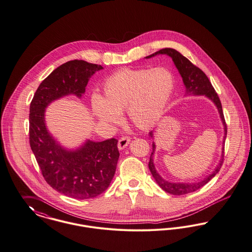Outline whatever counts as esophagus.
Masks as SVG:
<instances>
[{
	"label": "esophagus",
	"mask_w": 252,
	"mask_h": 252,
	"mask_svg": "<svg viewBox=\"0 0 252 252\" xmlns=\"http://www.w3.org/2000/svg\"><path fill=\"white\" fill-rule=\"evenodd\" d=\"M129 142H130V138H129V137H127V136H124V137H122V138L119 140L118 142L119 149H120V150H122V149L126 148V147L128 146Z\"/></svg>",
	"instance_id": "esophagus-1"
}]
</instances>
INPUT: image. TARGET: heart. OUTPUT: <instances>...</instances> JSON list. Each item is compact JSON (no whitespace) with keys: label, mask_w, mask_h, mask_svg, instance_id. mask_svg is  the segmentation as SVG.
<instances>
[{"label":"heart","mask_w":252,"mask_h":252,"mask_svg":"<svg viewBox=\"0 0 252 252\" xmlns=\"http://www.w3.org/2000/svg\"><path fill=\"white\" fill-rule=\"evenodd\" d=\"M174 87L173 75L164 67L125 68L104 80L101 96L91 99L92 112L102 125L113 126L126 110L133 126L148 129L162 117Z\"/></svg>","instance_id":"b5f03b06"}]
</instances>
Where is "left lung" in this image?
I'll return each instance as SVG.
<instances>
[{
	"label": "left lung",
	"mask_w": 252,
	"mask_h": 252,
	"mask_svg": "<svg viewBox=\"0 0 252 252\" xmlns=\"http://www.w3.org/2000/svg\"><path fill=\"white\" fill-rule=\"evenodd\" d=\"M163 54L169 56L173 61L175 66L177 67L178 71L183 79V83L186 87V95L187 96L188 95L189 96L204 95L208 98L213 104H215V106L217 107L218 112L220 114V118L222 121L223 131H224V136H223V140H222V154H221V159L219 161V163L214 168V170L210 174L207 175V177L204 178L203 180H201L199 182H193V183L192 182L191 183L168 182V181L164 180L157 172L155 165H154V162H153V155L155 153V148H156L155 143L153 142L152 152H151L149 163H148V167H149V170H150L152 176L155 179V181L159 185V187L165 192L170 193L172 195H185V194L198 190L199 189H201L202 187H204L206 184H207L220 171L222 161H223V149H224L223 146H224V140L226 138V124H225L223 113H222L221 101H220L215 89H213L211 83L209 82L207 75L205 74L199 67L194 65L189 60L187 59L185 56H183L180 52H178L177 50H175L173 48H163L149 56H147L146 59H149L156 55H163ZM149 136L152 139L154 138L153 131H150Z\"/></svg>",
	"instance_id": "1"
}]
</instances>
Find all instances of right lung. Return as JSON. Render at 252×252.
Returning <instances> with one entry per match:
<instances>
[{
    "instance_id": "right-lung-1",
    "label": "right lung",
    "mask_w": 252,
    "mask_h": 252,
    "mask_svg": "<svg viewBox=\"0 0 252 252\" xmlns=\"http://www.w3.org/2000/svg\"><path fill=\"white\" fill-rule=\"evenodd\" d=\"M83 60L63 63L48 75L36 90L30 108V143L46 183L70 198L86 200L105 191L118 163V140H87L81 147L67 149L60 145L45 124V108L60 98H81L89 79L103 69Z\"/></svg>"
}]
</instances>
